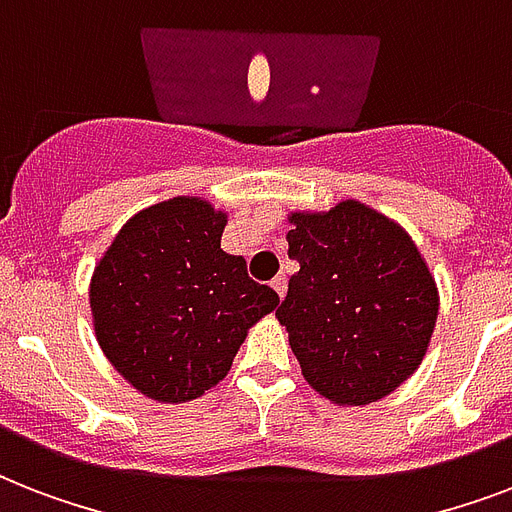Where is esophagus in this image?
Masks as SVG:
<instances>
[{
    "label": "esophagus",
    "instance_id": "obj_1",
    "mask_svg": "<svg viewBox=\"0 0 512 512\" xmlns=\"http://www.w3.org/2000/svg\"><path fill=\"white\" fill-rule=\"evenodd\" d=\"M271 287L276 289V295H279V297L287 295V276H284V273H279V276L271 281Z\"/></svg>",
    "mask_w": 512,
    "mask_h": 512
}]
</instances>
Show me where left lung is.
Returning <instances> with one entry per match:
<instances>
[{
    "label": "left lung",
    "instance_id": "left-lung-1",
    "mask_svg": "<svg viewBox=\"0 0 512 512\" xmlns=\"http://www.w3.org/2000/svg\"><path fill=\"white\" fill-rule=\"evenodd\" d=\"M300 271L279 305L303 377L340 406L396 390L422 364L438 289L412 236L361 201L289 217Z\"/></svg>",
    "mask_w": 512,
    "mask_h": 512
}]
</instances>
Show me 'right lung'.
I'll use <instances>...</instances> for the list:
<instances>
[{"instance_id":"right-lung-1","label":"right lung","mask_w":512,"mask_h":512,"mask_svg":"<svg viewBox=\"0 0 512 512\" xmlns=\"http://www.w3.org/2000/svg\"><path fill=\"white\" fill-rule=\"evenodd\" d=\"M225 212L177 196L130 217L90 281L95 335L143 396L183 404L223 380L247 329L279 305L220 249Z\"/></svg>"}]
</instances>
